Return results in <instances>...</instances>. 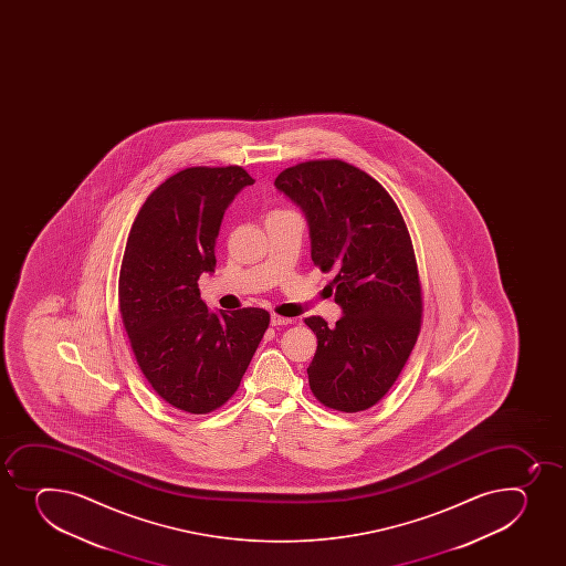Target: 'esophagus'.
Listing matches in <instances>:
<instances>
[{
    "label": "esophagus",
    "mask_w": 566,
    "mask_h": 566,
    "mask_svg": "<svg viewBox=\"0 0 566 566\" xmlns=\"http://www.w3.org/2000/svg\"><path fill=\"white\" fill-rule=\"evenodd\" d=\"M292 319H287V317H280V315H271V325L273 326H284L290 325Z\"/></svg>",
    "instance_id": "esophagus-1"
}]
</instances>
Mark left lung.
I'll list each match as a JSON object with an SVG mask.
<instances>
[{
    "instance_id": "obj_1",
    "label": "left lung",
    "mask_w": 566,
    "mask_h": 566,
    "mask_svg": "<svg viewBox=\"0 0 566 566\" xmlns=\"http://www.w3.org/2000/svg\"><path fill=\"white\" fill-rule=\"evenodd\" d=\"M308 221L312 260L336 271V326L304 323L317 336L310 389L326 408L356 413L397 380L419 336L422 297L413 245L386 188L342 160H312L274 180Z\"/></svg>"
}]
</instances>
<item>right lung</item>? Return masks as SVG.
Wrapping results in <instances>:
<instances>
[{"mask_svg":"<svg viewBox=\"0 0 566 566\" xmlns=\"http://www.w3.org/2000/svg\"><path fill=\"white\" fill-rule=\"evenodd\" d=\"M254 179L240 166L182 169L147 197L119 271V312L136 361L175 408L210 413L240 387L269 314L210 312L197 280L216 269L230 202Z\"/></svg>","mask_w":566,"mask_h":566,"instance_id":"right-lung-1","label":"right lung"}]
</instances>
